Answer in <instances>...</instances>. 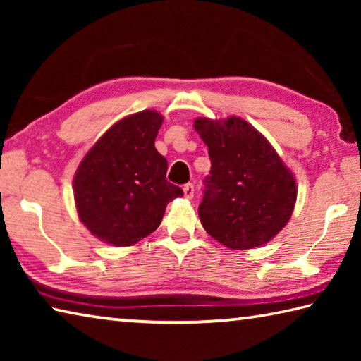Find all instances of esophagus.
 <instances>
[{
    "instance_id": "34e87169",
    "label": "esophagus",
    "mask_w": 361,
    "mask_h": 361,
    "mask_svg": "<svg viewBox=\"0 0 361 361\" xmlns=\"http://www.w3.org/2000/svg\"><path fill=\"white\" fill-rule=\"evenodd\" d=\"M183 192H185L186 199H192L194 197V185H192V183H188V185H185V188H183Z\"/></svg>"
}]
</instances>
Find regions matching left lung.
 Returning <instances> with one entry per match:
<instances>
[{"instance_id":"left-lung-1","label":"left lung","mask_w":361,"mask_h":361,"mask_svg":"<svg viewBox=\"0 0 361 361\" xmlns=\"http://www.w3.org/2000/svg\"><path fill=\"white\" fill-rule=\"evenodd\" d=\"M194 129L209 146L212 162L199 205L204 229L232 250L272 240L295 209V175L266 137L237 116L197 118Z\"/></svg>"}]
</instances>
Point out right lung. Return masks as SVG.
<instances>
[{
  "label": "right lung",
  "instance_id": "add662e5",
  "mask_svg": "<svg viewBox=\"0 0 361 361\" xmlns=\"http://www.w3.org/2000/svg\"><path fill=\"white\" fill-rule=\"evenodd\" d=\"M164 118L145 109L103 133L79 164L73 180L78 216L92 235L129 247L154 232L181 188L166 178L167 159L154 140Z\"/></svg>",
  "mask_w": 361,
  "mask_h": 361
}]
</instances>
